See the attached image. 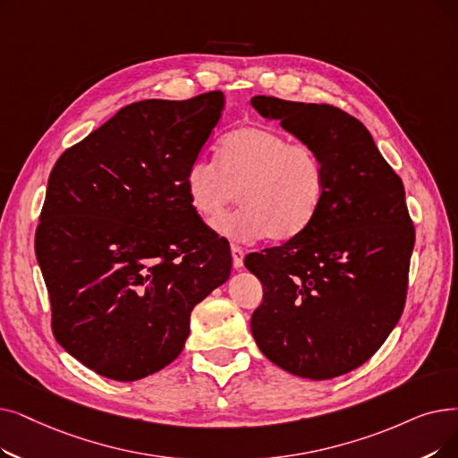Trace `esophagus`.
Wrapping results in <instances>:
<instances>
[{"mask_svg": "<svg viewBox=\"0 0 458 458\" xmlns=\"http://www.w3.org/2000/svg\"><path fill=\"white\" fill-rule=\"evenodd\" d=\"M232 264L235 269H242L243 267V258H245V250L240 245H232Z\"/></svg>", "mask_w": 458, "mask_h": 458, "instance_id": "1", "label": "esophagus"}]
</instances>
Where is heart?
Instances as JSON below:
<instances>
[{"label": "heart", "instance_id": "obj_1", "mask_svg": "<svg viewBox=\"0 0 458 458\" xmlns=\"http://www.w3.org/2000/svg\"><path fill=\"white\" fill-rule=\"evenodd\" d=\"M183 183L192 211L209 226L216 224V232L242 242L264 235L288 242L300 235L320 211L327 191L318 149L267 127L226 134L216 161L194 158ZM235 195L244 208L224 219Z\"/></svg>", "mask_w": 458, "mask_h": 458}]
</instances>
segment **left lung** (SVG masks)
<instances>
[{
  "label": "left lung",
  "instance_id": "left-lung-1",
  "mask_svg": "<svg viewBox=\"0 0 458 458\" xmlns=\"http://www.w3.org/2000/svg\"><path fill=\"white\" fill-rule=\"evenodd\" d=\"M250 105L314 146L327 177L322 208L300 235L245 258L264 286L250 331L275 365L329 380L369 361L404 310L415 243L404 185L344 110L266 95Z\"/></svg>",
  "mask_w": 458,
  "mask_h": 458
}]
</instances>
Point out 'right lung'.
I'll list each match as a JSON object with an SVG mask.
<instances>
[{
	"mask_svg": "<svg viewBox=\"0 0 458 458\" xmlns=\"http://www.w3.org/2000/svg\"><path fill=\"white\" fill-rule=\"evenodd\" d=\"M225 108L223 91L132 103L54 165L35 232L52 333L117 382L170 365L191 312L228 281L232 258L185 192Z\"/></svg>",
	"mask_w": 458,
	"mask_h": 458,
	"instance_id": "obj_1",
	"label": "right lung"
}]
</instances>
